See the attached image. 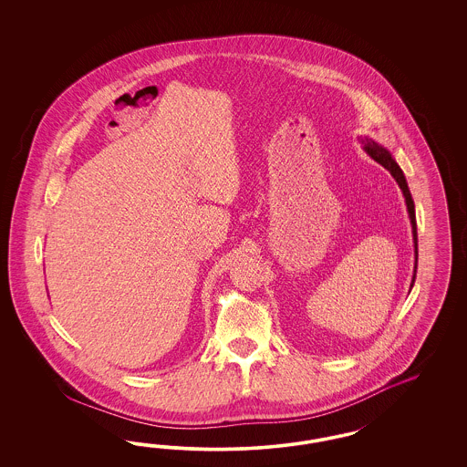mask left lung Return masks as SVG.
<instances>
[{
    "label": "left lung",
    "mask_w": 467,
    "mask_h": 467,
    "mask_svg": "<svg viewBox=\"0 0 467 467\" xmlns=\"http://www.w3.org/2000/svg\"><path fill=\"white\" fill-rule=\"evenodd\" d=\"M363 149L367 150L368 156L371 157V159H375L379 164H382L385 170L390 171V174L394 176V180H396L397 184H399V186H400V190H402V195L406 198V205H408V213H410V226H412L414 258H416V264H414V275H412V284H414V279H416V269H418V229H416L414 202H412V197H410V188H408V183H406L404 172H402V170L399 168V164L394 161L392 154H390L385 147L379 145L377 141L368 140V139L367 140H363ZM412 284H410V287H412Z\"/></svg>",
    "instance_id": "1"
}]
</instances>
